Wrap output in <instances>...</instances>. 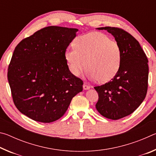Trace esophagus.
I'll return each mask as SVG.
<instances>
[{
  "label": "esophagus",
  "mask_w": 156,
  "mask_h": 156,
  "mask_svg": "<svg viewBox=\"0 0 156 156\" xmlns=\"http://www.w3.org/2000/svg\"><path fill=\"white\" fill-rule=\"evenodd\" d=\"M83 89H84V90H87V89H90V87H89V85H88L87 83H84V84H83Z\"/></svg>",
  "instance_id": "1"
}]
</instances>
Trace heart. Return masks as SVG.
I'll return each instance as SVG.
<instances>
[{"mask_svg":"<svg viewBox=\"0 0 156 156\" xmlns=\"http://www.w3.org/2000/svg\"><path fill=\"white\" fill-rule=\"evenodd\" d=\"M73 46L74 48L67 49L65 53L69 70L73 76H80L87 65V75L89 78L107 83L119 72L122 49L120 44L107 34H84L76 39Z\"/></svg>","mask_w":156,"mask_h":156,"instance_id":"1","label":"heart"}]
</instances>
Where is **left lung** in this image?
Returning a JSON list of instances; mask_svg holds the SVG:
<instances>
[{"mask_svg":"<svg viewBox=\"0 0 156 156\" xmlns=\"http://www.w3.org/2000/svg\"><path fill=\"white\" fill-rule=\"evenodd\" d=\"M98 30L112 34L122 49L119 72L108 83L94 87L98 94V112L109 119L118 120L133 113L146 97L148 59L138 41L127 31L114 27Z\"/></svg>","mask_w":156,"mask_h":156,"instance_id":"8db88e82","label":"left lung"}]
</instances>
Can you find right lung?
Returning <instances> with one entry per match:
<instances>
[{
    "mask_svg": "<svg viewBox=\"0 0 156 156\" xmlns=\"http://www.w3.org/2000/svg\"><path fill=\"white\" fill-rule=\"evenodd\" d=\"M78 29L49 26L21 41L13 53L7 78L15 106L38 122L65 114L83 82L69 70L65 53Z\"/></svg>",
    "mask_w": 156,
    "mask_h": 156,
    "instance_id": "right-lung-1",
    "label": "right lung"
}]
</instances>
